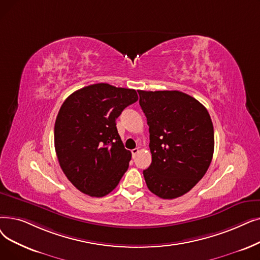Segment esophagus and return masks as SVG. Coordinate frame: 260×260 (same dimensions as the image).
<instances>
[{"instance_id": "esophagus-1", "label": "esophagus", "mask_w": 260, "mask_h": 260, "mask_svg": "<svg viewBox=\"0 0 260 260\" xmlns=\"http://www.w3.org/2000/svg\"><path fill=\"white\" fill-rule=\"evenodd\" d=\"M138 153H139V149H138V148H136V149L132 150V155H133V158L136 157V155H137Z\"/></svg>"}]
</instances>
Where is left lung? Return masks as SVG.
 Wrapping results in <instances>:
<instances>
[{"label":"left lung","mask_w":260,"mask_h":260,"mask_svg":"<svg viewBox=\"0 0 260 260\" xmlns=\"http://www.w3.org/2000/svg\"><path fill=\"white\" fill-rule=\"evenodd\" d=\"M150 126L151 166L143 170L151 192L165 200L182 197L205 175L213 149V125L198 100L177 90H138Z\"/></svg>","instance_id":"8db88e82"}]
</instances>
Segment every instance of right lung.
Listing matches in <instances>:
<instances>
[{"instance_id":"add662e5","label":"right lung","mask_w":260,"mask_h":260,"mask_svg":"<svg viewBox=\"0 0 260 260\" xmlns=\"http://www.w3.org/2000/svg\"><path fill=\"white\" fill-rule=\"evenodd\" d=\"M137 100L136 90L101 83L76 90L61 105L55 151L64 175L81 192L102 198L126 172L132 153L124 149L116 120Z\"/></svg>"}]
</instances>
